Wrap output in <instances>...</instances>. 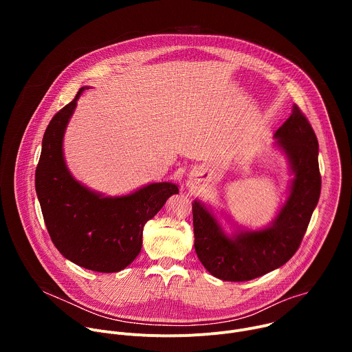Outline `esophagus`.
I'll list each match as a JSON object with an SVG mask.
<instances>
[{
	"instance_id": "esophagus-1",
	"label": "esophagus",
	"mask_w": 352,
	"mask_h": 352,
	"mask_svg": "<svg viewBox=\"0 0 352 352\" xmlns=\"http://www.w3.org/2000/svg\"><path fill=\"white\" fill-rule=\"evenodd\" d=\"M188 186H189V188H193V184H192V182H188Z\"/></svg>"
}]
</instances>
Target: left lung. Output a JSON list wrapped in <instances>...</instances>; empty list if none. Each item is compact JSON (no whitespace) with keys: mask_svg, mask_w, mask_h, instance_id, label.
Masks as SVG:
<instances>
[{"mask_svg":"<svg viewBox=\"0 0 352 352\" xmlns=\"http://www.w3.org/2000/svg\"><path fill=\"white\" fill-rule=\"evenodd\" d=\"M274 136L288 156L295 177L287 202L270 227L242 231L231 238L204 205L197 200L192 204L196 255L206 270L220 280L248 281L287 263L302 242L318 205L322 188L319 143L298 106H292L289 118Z\"/></svg>","mask_w":352,"mask_h":352,"instance_id":"left-lung-1","label":"left lung"}]
</instances>
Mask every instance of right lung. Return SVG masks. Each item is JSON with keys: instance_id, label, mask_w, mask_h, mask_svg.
<instances>
[{"instance_id": "right-lung-1", "label": "right lung", "mask_w": 352, "mask_h": 352, "mask_svg": "<svg viewBox=\"0 0 352 352\" xmlns=\"http://www.w3.org/2000/svg\"><path fill=\"white\" fill-rule=\"evenodd\" d=\"M83 90L44 132L36 192L50 238L61 255L87 270L116 273L139 255L143 226L178 193V186L156 182L126 196L103 197L72 178L64 163L63 139Z\"/></svg>"}]
</instances>
